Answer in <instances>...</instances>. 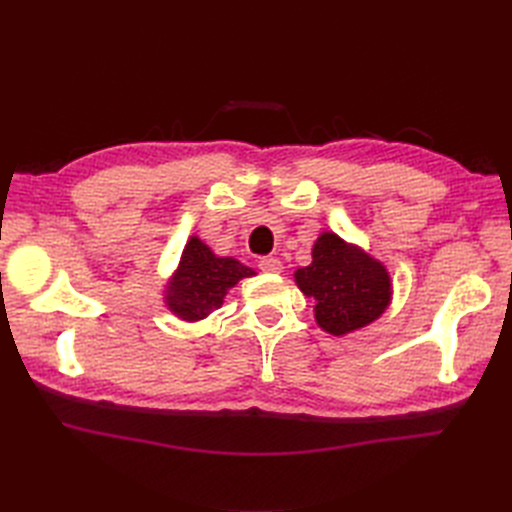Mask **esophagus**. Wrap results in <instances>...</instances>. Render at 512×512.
<instances>
[{"label": "esophagus", "instance_id": "1", "mask_svg": "<svg viewBox=\"0 0 512 512\" xmlns=\"http://www.w3.org/2000/svg\"><path fill=\"white\" fill-rule=\"evenodd\" d=\"M258 269L265 271V273H280L282 271V262L273 258V256H262L258 260Z\"/></svg>", "mask_w": 512, "mask_h": 512}]
</instances>
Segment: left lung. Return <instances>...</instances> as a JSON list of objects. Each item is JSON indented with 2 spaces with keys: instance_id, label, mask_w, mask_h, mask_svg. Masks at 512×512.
<instances>
[{
  "instance_id": "8db88e82",
  "label": "left lung",
  "mask_w": 512,
  "mask_h": 512,
  "mask_svg": "<svg viewBox=\"0 0 512 512\" xmlns=\"http://www.w3.org/2000/svg\"><path fill=\"white\" fill-rule=\"evenodd\" d=\"M312 265L294 273L305 297L316 301V322L331 335H346L374 322L391 301V277L363 250L322 232Z\"/></svg>"
}]
</instances>
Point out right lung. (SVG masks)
<instances>
[{"label": "right lung", "instance_id": "right-lung-1", "mask_svg": "<svg viewBox=\"0 0 512 512\" xmlns=\"http://www.w3.org/2000/svg\"><path fill=\"white\" fill-rule=\"evenodd\" d=\"M254 275L235 258H218L211 247L192 237L181 254L179 269L166 292L170 312L183 320H200L218 309L224 294L243 277Z\"/></svg>", "mask_w": 512, "mask_h": 512}]
</instances>
